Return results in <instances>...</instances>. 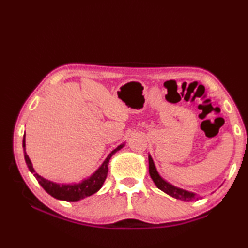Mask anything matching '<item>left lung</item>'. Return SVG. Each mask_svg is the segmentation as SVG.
I'll return each mask as SVG.
<instances>
[{
    "label": "left lung",
    "instance_id": "left-lung-1",
    "mask_svg": "<svg viewBox=\"0 0 248 248\" xmlns=\"http://www.w3.org/2000/svg\"><path fill=\"white\" fill-rule=\"evenodd\" d=\"M149 173H150L151 178L153 179L154 184L156 185L158 189L164 191L165 194L171 196L173 198L183 200V201H190V200L198 199V197H197L194 192L184 190L182 188H178V187H175L171 184L167 183L166 180L163 179L157 173L156 167L154 165V162L152 157H151V155H149Z\"/></svg>",
    "mask_w": 248,
    "mask_h": 248
}]
</instances>
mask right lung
Instances as JSON below:
<instances>
[{
	"label": "right lung",
	"instance_id": "right-lung-1",
	"mask_svg": "<svg viewBox=\"0 0 248 248\" xmlns=\"http://www.w3.org/2000/svg\"><path fill=\"white\" fill-rule=\"evenodd\" d=\"M124 145V144H120L119 146H117L114 151H111V153L106 157V159H105L103 164L100 165L99 169L96 170L91 177L82 180V182L78 184H57L50 182L48 179H45L44 177H41L40 175L36 173L32 167L31 159H29L28 155L26 154V151H25V146H26V144H25V134L23 139L25 161H26V164L29 170L31 171L36 179L38 180V183L41 185V187H43L50 196H52L53 198L56 199L65 201H78L86 198V197L94 195L95 192H97L100 188H102L105 179L107 177L109 159H110V157L116 152H118L120 149H123Z\"/></svg>",
	"mask_w": 248,
	"mask_h": 248
}]
</instances>
